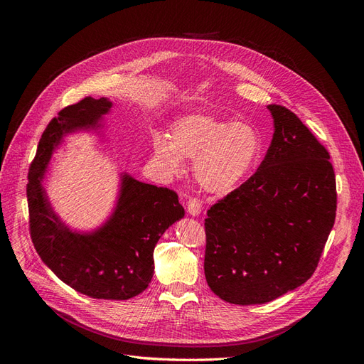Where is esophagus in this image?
Here are the masks:
<instances>
[{"label": "esophagus", "mask_w": 364, "mask_h": 364, "mask_svg": "<svg viewBox=\"0 0 364 364\" xmlns=\"http://www.w3.org/2000/svg\"><path fill=\"white\" fill-rule=\"evenodd\" d=\"M186 211H188V214H191L193 217L199 215L202 211V202L199 199H196V197H193V199L186 202Z\"/></svg>", "instance_id": "34e87169"}]
</instances>
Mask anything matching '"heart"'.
Returning <instances> with one entry per match:
<instances>
[{"mask_svg": "<svg viewBox=\"0 0 364 364\" xmlns=\"http://www.w3.org/2000/svg\"><path fill=\"white\" fill-rule=\"evenodd\" d=\"M255 127L208 114H191L174 121L171 141L153 139V155L168 174H181L185 161H194V176L203 190L214 194L232 191L255 167L261 153Z\"/></svg>", "mask_w": 364, "mask_h": 364, "instance_id": "b5f03b06", "label": "heart"}]
</instances>
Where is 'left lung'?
Here are the masks:
<instances>
[{
  "label": "left lung",
  "instance_id": "obj_1",
  "mask_svg": "<svg viewBox=\"0 0 364 364\" xmlns=\"http://www.w3.org/2000/svg\"><path fill=\"white\" fill-rule=\"evenodd\" d=\"M267 107L274 132L266 158L205 218L206 282L237 305L270 302L310 279L336 220L328 150L287 107Z\"/></svg>",
  "mask_w": 364,
  "mask_h": 364
}]
</instances>
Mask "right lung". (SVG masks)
Wrapping results in <instances>:
<instances>
[{
  "instance_id": "add662e5",
  "label": "right lung",
  "mask_w": 364,
  "mask_h": 364,
  "mask_svg": "<svg viewBox=\"0 0 364 364\" xmlns=\"http://www.w3.org/2000/svg\"><path fill=\"white\" fill-rule=\"evenodd\" d=\"M111 107L105 97H86L63 107L50 121L28 171V223L33 246L60 281L95 299L126 301L147 289L155 272L156 243L168 226L185 215L178 194L121 174L112 215L94 232L82 234L71 230L53 211L42 185L62 136L82 129H102Z\"/></svg>"
}]
</instances>
